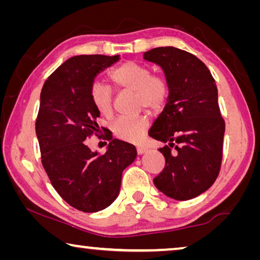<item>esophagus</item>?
I'll use <instances>...</instances> for the list:
<instances>
[{"label": "esophagus", "mask_w": 260, "mask_h": 260, "mask_svg": "<svg viewBox=\"0 0 260 260\" xmlns=\"http://www.w3.org/2000/svg\"><path fill=\"white\" fill-rule=\"evenodd\" d=\"M136 151H138L139 155H142V153H144L147 151V148L144 147H138V149H136Z\"/></svg>", "instance_id": "esophagus-1"}]
</instances>
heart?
I'll return each mask as SVG.
<instances>
[{
	"mask_svg": "<svg viewBox=\"0 0 260 260\" xmlns=\"http://www.w3.org/2000/svg\"><path fill=\"white\" fill-rule=\"evenodd\" d=\"M114 85L122 89L135 93L138 107L151 110L160 109L169 95V85L165 79L152 76L151 70L135 61H127L110 73ZM91 101L99 111L109 116L112 112V91L101 82L91 86ZM148 125L143 114L134 117H122L113 122L112 129L117 138L125 141H136L141 138Z\"/></svg>",
	"mask_w": 260,
	"mask_h": 260,
	"instance_id": "heart-1",
	"label": "heart"
}]
</instances>
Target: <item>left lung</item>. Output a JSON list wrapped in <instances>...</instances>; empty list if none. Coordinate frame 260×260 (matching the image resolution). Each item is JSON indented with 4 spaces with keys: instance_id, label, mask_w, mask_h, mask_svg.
Returning a JSON list of instances; mask_svg holds the SVG:
<instances>
[{
    "instance_id": "1",
    "label": "left lung",
    "mask_w": 260,
    "mask_h": 260,
    "mask_svg": "<svg viewBox=\"0 0 260 260\" xmlns=\"http://www.w3.org/2000/svg\"><path fill=\"white\" fill-rule=\"evenodd\" d=\"M143 59L158 65L169 85L165 107L149 131L167 143L159 149L165 169L153 183L170 199H195L212 186L222 159L225 121L214 79L203 61L174 47L146 51Z\"/></svg>"
}]
</instances>
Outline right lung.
<instances>
[{
  "mask_svg": "<svg viewBox=\"0 0 260 260\" xmlns=\"http://www.w3.org/2000/svg\"><path fill=\"white\" fill-rule=\"evenodd\" d=\"M119 59V55L74 56L41 90L35 132L42 165L61 199L82 212H98L113 203L122 171L136 158L135 147L125 141L111 140L104 155L85 142L100 132L91 86L99 73Z\"/></svg>",
  "mask_w": 260,
  "mask_h": 260,
  "instance_id": "add662e5",
  "label": "right lung"
}]
</instances>
